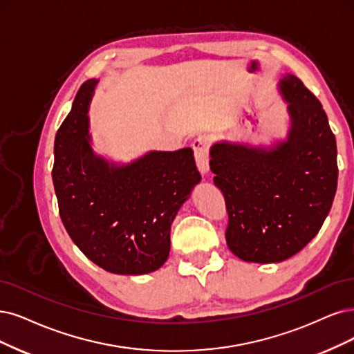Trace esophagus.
Instances as JSON below:
<instances>
[{
  "label": "esophagus",
  "mask_w": 354,
  "mask_h": 354,
  "mask_svg": "<svg viewBox=\"0 0 354 354\" xmlns=\"http://www.w3.org/2000/svg\"><path fill=\"white\" fill-rule=\"evenodd\" d=\"M192 149L195 153V162L201 174L208 172V160H210V140L205 136H200L192 142Z\"/></svg>",
  "instance_id": "esophagus-1"
}]
</instances>
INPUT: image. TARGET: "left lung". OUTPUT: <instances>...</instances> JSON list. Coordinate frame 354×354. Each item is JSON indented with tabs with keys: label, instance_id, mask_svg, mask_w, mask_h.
<instances>
[{
	"label": "left lung",
	"instance_id": "left-lung-1",
	"mask_svg": "<svg viewBox=\"0 0 354 354\" xmlns=\"http://www.w3.org/2000/svg\"><path fill=\"white\" fill-rule=\"evenodd\" d=\"M290 129L270 149L221 141L210 150L225 197L229 250L248 263L293 257L317 236L337 191V142L321 102L296 75L280 80Z\"/></svg>",
	"mask_w": 354,
	"mask_h": 354
}]
</instances>
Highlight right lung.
I'll return each mask as SVG.
<instances>
[{
  "label": "right lung",
  "instance_id": "add662e5",
  "mask_svg": "<svg viewBox=\"0 0 354 354\" xmlns=\"http://www.w3.org/2000/svg\"><path fill=\"white\" fill-rule=\"evenodd\" d=\"M96 84L95 78L83 83L55 136L52 180L59 216L91 263L140 276L166 263L170 226L201 175L189 147L150 151L128 165L97 156L87 115Z\"/></svg>",
  "mask_w": 354,
  "mask_h": 354
}]
</instances>
